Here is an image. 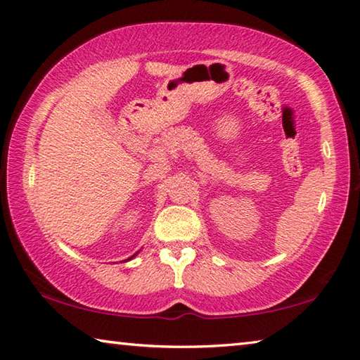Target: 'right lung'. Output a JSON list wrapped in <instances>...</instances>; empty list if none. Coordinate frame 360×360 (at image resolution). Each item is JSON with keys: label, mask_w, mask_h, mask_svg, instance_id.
<instances>
[{"label": "right lung", "mask_w": 360, "mask_h": 360, "mask_svg": "<svg viewBox=\"0 0 360 360\" xmlns=\"http://www.w3.org/2000/svg\"><path fill=\"white\" fill-rule=\"evenodd\" d=\"M127 260H130V259H127Z\"/></svg>", "instance_id": "add662e5"}]
</instances>
